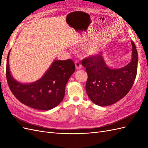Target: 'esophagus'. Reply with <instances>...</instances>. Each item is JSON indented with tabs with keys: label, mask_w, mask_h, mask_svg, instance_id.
<instances>
[{
	"label": "esophagus",
	"mask_w": 148,
	"mask_h": 148,
	"mask_svg": "<svg viewBox=\"0 0 148 148\" xmlns=\"http://www.w3.org/2000/svg\"><path fill=\"white\" fill-rule=\"evenodd\" d=\"M75 66H76V69H78V70L81 69L82 66V64H80V62H78V61H76L75 63Z\"/></svg>",
	"instance_id": "esophagus-1"
}]
</instances>
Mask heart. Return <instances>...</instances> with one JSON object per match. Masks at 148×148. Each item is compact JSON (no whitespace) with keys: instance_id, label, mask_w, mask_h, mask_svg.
Here are the masks:
<instances>
[{"instance_id":"b5f03b06","label":"heart","mask_w":148,"mask_h":148,"mask_svg":"<svg viewBox=\"0 0 148 148\" xmlns=\"http://www.w3.org/2000/svg\"><path fill=\"white\" fill-rule=\"evenodd\" d=\"M102 46V42L99 41H94L90 46H89L87 53L88 54L89 56H92L95 55L96 53L98 52L99 51L100 47Z\"/></svg>"}]
</instances>
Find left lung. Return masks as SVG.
<instances>
[{"label":"left lung","mask_w":148,"mask_h":148,"mask_svg":"<svg viewBox=\"0 0 148 148\" xmlns=\"http://www.w3.org/2000/svg\"><path fill=\"white\" fill-rule=\"evenodd\" d=\"M131 42L132 60L122 68H109L100 54L86 58L82 61L88 74L86 93L96 105L107 106L113 104L122 99L131 89L136 76L138 60L135 44L133 41Z\"/></svg>","instance_id":"left-lung-1"}]
</instances>
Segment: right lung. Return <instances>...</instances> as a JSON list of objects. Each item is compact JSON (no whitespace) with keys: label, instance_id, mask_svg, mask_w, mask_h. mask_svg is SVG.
I'll return each instance as SVG.
<instances>
[{"label":"right lung","instance_id":"add662e5","mask_svg":"<svg viewBox=\"0 0 148 148\" xmlns=\"http://www.w3.org/2000/svg\"><path fill=\"white\" fill-rule=\"evenodd\" d=\"M8 53L6 76L13 95L23 104L32 108L48 110L54 108L63 100L65 86L75 70L71 59L55 60L42 77L33 83L23 84L13 78L8 64Z\"/></svg>","mask_w":148,"mask_h":148}]
</instances>
